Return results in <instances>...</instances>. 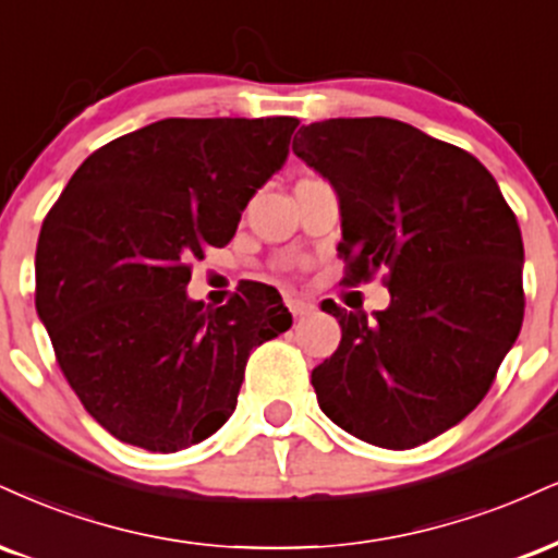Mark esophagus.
Returning <instances> with one entry per match:
<instances>
[{
    "instance_id": "34e87169",
    "label": "esophagus",
    "mask_w": 558,
    "mask_h": 558,
    "mask_svg": "<svg viewBox=\"0 0 558 558\" xmlns=\"http://www.w3.org/2000/svg\"><path fill=\"white\" fill-rule=\"evenodd\" d=\"M286 306L291 308L293 317H304V314H308V312H312V308H314L312 301L299 299V296H288V299H286Z\"/></svg>"
}]
</instances>
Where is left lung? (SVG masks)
<instances>
[{
  "label": "left lung",
  "mask_w": 558,
  "mask_h": 558,
  "mask_svg": "<svg viewBox=\"0 0 558 558\" xmlns=\"http://www.w3.org/2000/svg\"><path fill=\"white\" fill-rule=\"evenodd\" d=\"M293 153L338 190L345 286L385 275V312L338 317V351L312 372L327 418L411 449L486 398L525 314L520 226L481 160L398 119L301 126Z\"/></svg>",
  "instance_id": "1"
}]
</instances>
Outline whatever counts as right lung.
<instances>
[{
	"instance_id": "1",
	"label": "right lung",
	"mask_w": 558,
	"mask_h": 558,
	"mask_svg": "<svg viewBox=\"0 0 558 558\" xmlns=\"http://www.w3.org/2000/svg\"><path fill=\"white\" fill-rule=\"evenodd\" d=\"M296 126L160 119L87 156L46 215L38 317L85 411L126 445L166 454L218 432L252 348L291 327L270 286L210 308L186 283L205 246L233 239Z\"/></svg>"
}]
</instances>
